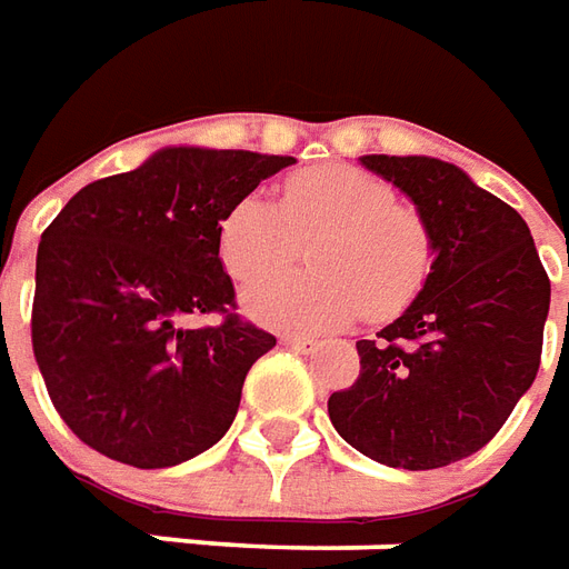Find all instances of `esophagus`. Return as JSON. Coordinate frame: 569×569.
I'll list each match as a JSON object with an SVG mask.
<instances>
[{
  "label": "esophagus",
  "mask_w": 569,
  "mask_h": 569,
  "mask_svg": "<svg viewBox=\"0 0 569 569\" xmlns=\"http://www.w3.org/2000/svg\"><path fill=\"white\" fill-rule=\"evenodd\" d=\"M281 342L291 346L293 352H303V356H309V352H316L318 349V340H312V337H300V333H284Z\"/></svg>",
  "instance_id": "obj_1"
}]
</instances>
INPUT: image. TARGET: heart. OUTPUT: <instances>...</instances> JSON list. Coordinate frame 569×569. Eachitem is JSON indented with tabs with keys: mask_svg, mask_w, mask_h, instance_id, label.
<instances>
[{
	"mask_svg": "<svg viewBox=\"0 0 569 569\" xmlns=\"http://www.w3.org/2000/svg\"><path fill=\"white\" fill-rule=\"evenodd\" d=\"M309 248V276H276L244 293L248 316L278 330H337L361 312L386 321L432 272V232L398 189L349 164L293 174L278 201L244 196L220 220L217 257L236 281L288 266Z\"/></svg>",
	"mask_w": 569,
	"mask_h": 569,
	"instance_id": "1",
	"label": "heart"
}]
</instances>
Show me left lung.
Masks as SVG:
<instances>
[{"mask_svg":"<svg viewBox=\"0 0 569 569\" xmlns=\"http://www.w3.org/2000/svg\"><path fill=\"white\" fill-rule=\"evenodd\" d=\"M417 204L432 272L405 316L358 340L361 373L333 392L342 441L392 469L478 453L533 386L551 284L523 217L429 156H361Z\"/></svg>","mask_w":569,"mask_h":569,"instance_id":"obj_1","label":"left lung"}]
</instances>
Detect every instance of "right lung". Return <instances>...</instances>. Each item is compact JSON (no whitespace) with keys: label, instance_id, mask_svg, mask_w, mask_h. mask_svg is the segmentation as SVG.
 <instances>
[{"label":"right lung","instance_id":"add662e5","mask_svg":"<svg viewBox=\"0 0 569 569\" xmlns=\"http://www.w3.org/2000/svg\"><path fill=\"white\" fill-rule=\"evenodd\" d=\"M291 156L168 147L79 189L36 253L33 356L60 420L103 457L168 469L236 420L276 337L236 316L223 213ZM224 316L187 329L189 315Z\"/></svg>","mask_w":569,"mask_h":569}]
</instances>
